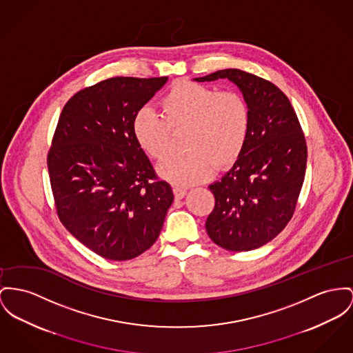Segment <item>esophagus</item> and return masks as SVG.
Returning a JSON list of instances; mask_svg holds the SVG:
<instances>
[{
  "label": "esophagus",
  "mask_w": 353,
  "mask_h": 353,
  "mask_svg": "<svg viewBox=\"0 0 353 353\" xmlns=\"http://www.w3.org/2000/svg\"><path fill=\"white\" fill-rule=\"evenodd\" d=\"M172 191H174V195H175V199H176V201L185 198V195L188 194V190H186V188H172Z\"/></svg>",
  "instance_id": "esophagus-1"
}]
</instances>
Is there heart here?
I'll use <instances>...</instances> for the list:
<instances>
[{"label": "heart", "mask_w": 353, "mask_h": 353, "mask_svg": "<svg viewBox=\"0 0 353 353\" xmlns=\"http://www.w3.org/2000/svg\"><path fill=\"white\" fill-rule=\"evenodd\" d=\"M162 117L148 107L132 119V135L152 159H163L171 131L188 130V154L172 157L158 165V175L175 186H191L212 176L214 165L226 168L239 158L250 131V108L235 91L181 81L161 101Z\"/></svg>", "instance_id": "heart-1"}]
</instances>
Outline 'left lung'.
<instances>
[{
	"mask_svg": "<svg viewBox=\"0 0 353 353\" xmlns=\"http://www.w3.org/2000/svg\"><path fill=\"white\" fill-rule=\"evenodd\" d=\"M228 79L250 108V131L234 165L209 186L215 206L206 230L230 252L259 249L281 233L297 205L305 178V137L279 87L241 70H222L195 81Z\"/></svg>",
	"mask_w": 353,
	"mask_h": 353,
	"instance_id": "obj_1",
	"label": "left lung"
}]
</instances>
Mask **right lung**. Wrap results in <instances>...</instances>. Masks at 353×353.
<instances>
[{"mask_svg": "<svg viewBox=\"0 0 353 353\" xmlns=\"http://www.w3.org/2000/svg\"><path fill=\"white\" fill-rule=\"evenodd\" d=\"M167 77H111L73 94L48 171L61 223L100 257L132 259L158 239L174 194L132 135V119Z\"/></svg>", "mask_w": 353, "mask_h": 353, "instance_id": "add662e5", "label": "right lung"}]
</instances>
